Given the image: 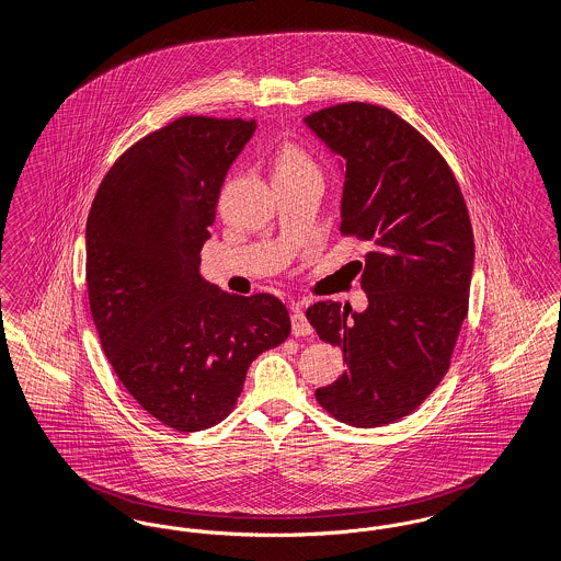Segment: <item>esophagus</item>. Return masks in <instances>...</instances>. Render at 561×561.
Masks as SVG:
<instances>
[{
	"instance_id": "esophagus-1",
	"label": "esophagus",
	"mask_w": 561,
	"mask_h": 561,
	"mask_svg": "<svg viewBox=\"0 0 561 561\" xmlns=\"http://www.w3.org/2000/svg\"><path fill=\"white\" fill-rule=\"evenodd\" d=\"M313 332L311 323L305 318V313L300 309H296L293 313V334L294 336H309Z\"/></svg>"
}]
</instances>
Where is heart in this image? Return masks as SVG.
Wrapping results in <instances>:
<instances>
[{"instance_id":"obj_1","label":"heart","mask_w":561,"mask_h":561,"mask_svg":"<svg viewBox=\"0 0 561 561\" xmlns=\"http://www.w3.org/2000/svg\"><path fill=\"white\" fill-rule=\"evenodd\" d=\"M296 174L320 176V168L307 149L294 142H286L279 147L275 156V176H296Z\"/></svg>"}]
</instances>
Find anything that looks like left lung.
<instances>
[{
	"mask_svg": "<svg viewBox=\"0 0 561 561\" xmlns=\"http://www.w3.org/2000/svg\"><path fill=\"white\" fill-rule=\"evenodd\" d=\"M305 122L347 165L341 233L373 245L366 311L330 300L307 309L347 362L316 398L351 427H385L412 414L450 368L469 311L471 218L448 161L391 108L341 103Z\"/></svg>",
	"mask_w": 561,
	"mask_h": 561,
	"instance_id": "left-lung-1",
	"label": "left lung"
}]
</instances>
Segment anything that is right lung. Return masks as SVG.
<instances>
[{
    "instance_id": "right-lung-1",
    "label": "right lung",
    "mask_w": 561,
    "mask_h": 561,
    "mask_svg": "<svg viewBox=\"0 0 561 561\" xmlns=\"http://www.w3.org/2000/svg\"><path fill=\"white\" fill-rule=\"evenodd\" d=\"M254 130V119L179 117L117 158L88 214L101 347L136 403L174 431L225 421L248 366L290 334L279 298L225 293L199 273L227 170Z\"/></svg>"
}]
</instances>
